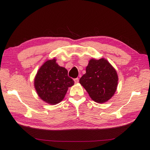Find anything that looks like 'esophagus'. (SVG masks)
Wrapping results in <instances>:
<instances>
[{
	"instance_id": "obj_1",
	"label": "esophagus",
	"mask_w": 150,
	"mask_h": 150,
	"mask_svg": "<svg viewBox=\"0 0 150 150\" xmlns=\"http://www.w3.org/2000/svg\"><path fill=\"white\" fill-rule=\"evenodd\" d=\"M79 78H76V79H74V81H75V83H79Z\"/></svg>"
}]
</instances>
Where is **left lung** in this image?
<instances>
[{
    "label": "left lung",
    "mask_w": 150,
    "mask_h": 150,
    "mask_svg": "<svg viewBox=\"0 0 150 150\" xmlns=\"http://www.w3.org/2000/svg\"><path fill=\"white\" fill-rule=\"evenodd\" d=\"M118 79L116 70L107 60L102 58L89 61L86 73L81 77L79 82L94 101L103 103L115 94Z\"/></svg>",
    "instance_id": "8db88e82"
}]
</instances>
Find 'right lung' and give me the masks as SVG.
Masks as SVG:
<instances>
[{
  "mask_svg": "<svg viewBox=\"0 0 150 150\" xmlns=\"http://www.w3.org/2000/svg\"><path fill=\"white\" fill-rule=\"evenodd\" d=\"M67 70L60 67L56 60H48L44 63L35 77L34 86L42 99L51 105L61 102L68 87L74 85V81L68 76Z\"/></svg>",
  "mask_w": 150,
  "mask_h": 150,
  "instance_id": "1",
  "label": "right lung"
}]
</instances>
